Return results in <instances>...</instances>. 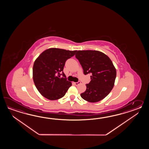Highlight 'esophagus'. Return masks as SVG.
Masks as SVG:
<instances>
[{
	"label": "esophagus",
	"mask_w": 149,
	"mask_h": 149,
	"mask_svg": "<svg viewBox=\"0 0 149 149\" xmlns=\"http://www.w3.org/2000/svg\"><path fill=\"white\" fill-rule=\"evenodd\" d=\"M80 81H78V82H74V85L76 86H78V85H79V84H80Z\"/></svg>",
	"instance_id": "obj_1"
}]
</instances>
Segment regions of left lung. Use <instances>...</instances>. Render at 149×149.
<instances>
[{
  "instance_id": "1",
  "label": "left lung",
  "mask_w": 149,
  "mask_h": 149,
  "mask_svg": "<svg viewBox=\"0 0 149 149\" xmlns=\"http://www.w3.org/2000/svg\"><path fill=\"white\" fill-rule=\"evenodd\" d=\"M75 56L82 66L84 73L92 74L91 81L86 84V90L80 94L81 97L91 103L101 101L114 86L117 72L112 61L98 51H78Z\"/></svg>"
}]
</instances>
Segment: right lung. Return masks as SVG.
I'll use <instances>...</instances> for the list:
<instances>
[{"mask_svg":"<svg viewBox=\"0 0 149 149\" xmlns=\"http://www.w3.org/2000/svg\"><path fill=\"white\" fill-rule=\"evenodd\" d=\"M77 51L50 48L39 55L35 60L33 80L39 92L49 100L63 97L72 83L63 72L65 61L74 55ZM63 72V77H60Z\"/></svg>","mask_w":149,"mask_h":149,"instance_id":"right-lung-1","label":"right lung"}]
</instances>
